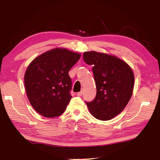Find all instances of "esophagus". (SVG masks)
<instances>
[{
	"label": "esophagus",
	"instance_id": "1",
	"mask_svg": "<svg viewBox=\"0 0 160 160\" xmlns=\"http://www.w3.org/2000/svg\"><path fill=\"white\" fill-rule=\"evenodd\" d=\"M82 94H83V91H80V92H78L77 93V96H82Z\"/></svg>",
	"mask_w": 160,
	"mask_h": 160
}]
</instances>
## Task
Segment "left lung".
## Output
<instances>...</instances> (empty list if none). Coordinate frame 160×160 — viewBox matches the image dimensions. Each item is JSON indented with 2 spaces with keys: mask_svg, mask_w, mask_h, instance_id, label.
Masks as SVG:
<instances>
[{
  "mask_svg": "<svg viewBox=\"0 0 160 160\" xmlns=\"http://www.w3.org/2000/svg\"><path fill=\"white\" fill-rule=\"evenodd\" d=\"M83 60L92 65L96 96L86 102L91 114L100 120H109L120 114L130 100L134 87L131 68L118 57L96 52H86Z\"/></svg>",
  "mask_w": 160,
  "mask_h": 160,
  "instance_id": "obj_1",
  "label": "left lung"
}]
</instances>
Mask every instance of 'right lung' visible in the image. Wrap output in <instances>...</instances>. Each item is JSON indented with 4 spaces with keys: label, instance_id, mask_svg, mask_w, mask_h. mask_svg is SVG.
I'll list each match as a JSON object with an SVG mask.
<instances>
[{
    "label": "right lung",
    "instance_id": "add662e5",
    "mask_svg": "<svg viewBox=\"0 0 160 160\" xmlns=\"http://www.w3.org/2000/svg\"><path fill=\"white\" fill-rule=\"evenodd\" d=\"M81 56L64 48H55L36 57L25 73L27 96L32 107L46 118L62 114L72 96L69 71Z\"/></svg>",
    "mask_w": 160,
    "mask_h": 160
}]
</instances>
